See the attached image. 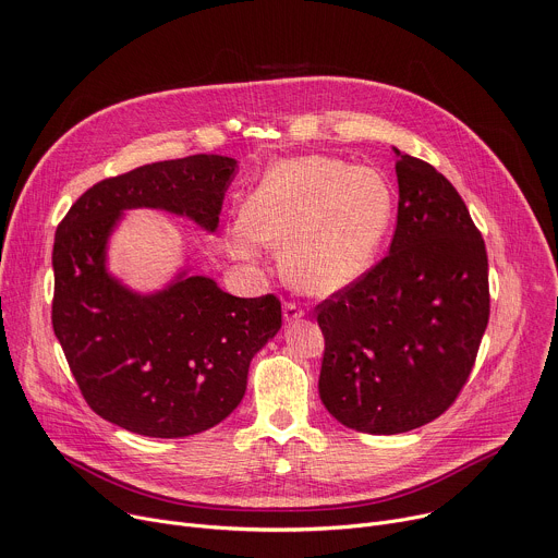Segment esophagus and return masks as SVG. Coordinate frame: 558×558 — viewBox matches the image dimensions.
Here are the masks:
<instances>
[{"instance_id":"1","label":"esophagus","mask_w":558,"mask_h":558,"mask_svg":"<svg viewBox=\"0 0 558 558\" xmlns=\"http://www.w3.org/2000/svg\"><path fill=\"white\" fill-rule=\"evenodd\" d=\"M282 316H284V323H293V320H300L302 316H305V312H302V307L295 305V302H284Z\"/></svg>"}]
</instances>
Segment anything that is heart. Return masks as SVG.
I'll return each mask as SVG.
<instances>
[{
    "label": "heart",
    "instance_id": "b5f03b06",
    "mask_svg": "<svg viewBox=\"0 0 558 558\" xmlns=\"http://www.w3.org/2000/svg\"><path fill=\"white\" fill-rule=\"evenodd\" d=\"M391 218L393 191L378 169L300 156L263 173L244 211L227 225V242L248 265L284 244V278L302 293L329 295L372 267Z\"/></svg>",
    "mask_w": 558,
    "mask_h": 558
}]
</instances>
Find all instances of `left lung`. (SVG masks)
<instances>
[{
  "label": "left lung",
  "mask_w": 558,
  "mask_h": 558,
  "mask_svg": "<svg viewBox=\"0 0 558 558\" xmlns=\"http://www.w3.org/2000/svg\"><path fill=\"white\" fill-rule=\"evenodd\" d=\"M393 154L389 256L316 307L320 400L338 423L365 434L438 418L463 389L489 320L487 251L465 202L432 165Z\"/></svg>",
  "instance_id": "left-lung-1"
}]
</instances>
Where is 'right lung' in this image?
I'll use <instances>...</instances> for the list:
<instances>
[{"instance_id":"1","label":"right lung","mask_w":558,"mask_h":558,"mask_svg":"<svg viewBox=\"0 0 558 558\" xmlns=\"http://www.w3.org/2000/svg\"><path fill=\"white\" fill-rule=\"evenodd\" d=\"M238 173L227 156L144 165L90 186L60 222L53 246V329L82 396L105 421L150 438H184L240 404L253 356L280 331L276 295L238 298L186 260L156 291L109 269L124 211L158 209L216 233Z\"/></svg>"}]
</instances>
